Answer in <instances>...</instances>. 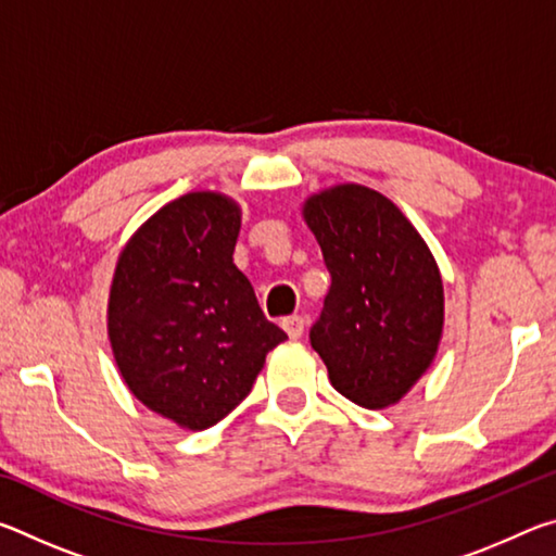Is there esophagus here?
<instances>
[{
	"label": "esophagus",
	"mask_w": 556,
	"mask_h": 556,
	"mask_svg": "<svg viewBox=\"0 0 556 556\" xmlns=\"http://www.w3.org/2000/svg\"><path fill=\"white\" fill-rule=\"evenodd\" d=\"M281 328H285L289 338H294V341H296V338L304 336V318L296 316V314L281 318Z\"/></svg>",
	"instance_id": "obj_1"
}]
</instances>
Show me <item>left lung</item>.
Wrapping results in <instances>:
<instances>
[{
  "label": "left lung",
  "mask_w": 556,
  "mask_h": 556,
  "mask_svg": "<svg viewBox=\"0 0 556 556\" xmlns=\"http://www.w3.org/2000/svg\"><path fill=\"white\" fill-rule=\"evenodd\" d=\"M304 220L331 275L308 333L328 380L365 409L397 404L427 372L444 331L434 255L397 205L368 186L312 195Z\"/></svg>",
  "instance_id": "obj_1"
}]
</instances>
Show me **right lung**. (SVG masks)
I'll list each match as a JSON object with an SVG mask.
<instances>
[{
	"mask_svg": "<svg viewBox=\"0 0 556 556\" xmlns=\"http://www.w3.org/2000/svg\"><path fill=\"white\" fill-rule=\"evenodd\" d=\"M240 205L193 191L131 235L110 287L108 336L135 397L178 427L218 425L287 333L235 267Z\"/></svg>",
	"mask_w": 556,
	"mask_h": 556,
	"instance_id": "right-lung-1",
	"label": "right lung"
}]
</instances>
